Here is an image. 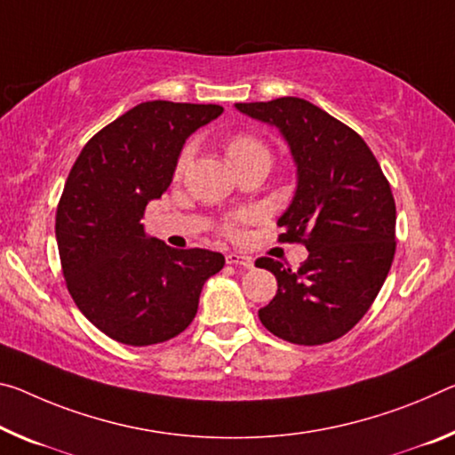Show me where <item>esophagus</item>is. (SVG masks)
I'll list each match as a JSON object with an SVG mask.
<instances>
[{
  "label": "esophagus",
  "mask_w": 455,
  "mask_h": 455,
  "mask_svg": "<svg viewBox=\"0 0 455 455\" xmlns=\"http://www.w3.org/2000/svg\"><path fill=\"white\" fill-rule=\"evenodd\" d=\"M227 263L228 265H239L243 269H253V259L249 255H243V253H228L227 255Z\"/></svg>",
  "instance_id": "1"
}]
</instances>
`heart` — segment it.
Returning <instances> with one entry per match:
<instances>
[{"mask_svg": "<svg viewBox=\"0 0 455 455\" xmlns=\"http://www.w3.org/2000/svg\"><path fill=\"white\" fill-rule=\"evenodd\" d=\"M227 151H228L230 162L239 160V157L255 156V154L269 156V154H267V149H265L263 143L259 141V140H255V137H251V135H239V137H235V140L228 143V149H227ZM190 157H192V148L188 146V148H184L182 154H180L178 172H184V170H186V165L190 164ZM230 230H235V228H230Z\"/></svg>", "mask_w": 455, "mask_h": 455, "instance_id": "1", "label": "heart"}]
</instances>
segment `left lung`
Instances as JSON below:
<instances>
[{"mask_svg":"<svg viewBox=\"0 0 455 455\" xmlns=\"http://www.w3.org/2000/svg\"><path fill=\"white\" fill-rule=\"evenodd\" d=\"M275 127L295 164V190L279 216L281 241H304L298 271L261 257L277 293L259 309L281 340L318 346L355 328L369 312L395 257L396 211L391 186L363 137L306 99L235 103Z\"/></svg>","mask_w":455,"mask_h":455,"instance_id":"left-lung-1","label":"left lung"}]
</instances>
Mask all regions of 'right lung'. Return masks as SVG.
<instances>
[{
    "label": "right lung",
    "instance_id": "obj_1",
    "mask_svg": "<svg viewBox=\"0 0 455 455\" xmlns=\"http://www.w3.org/2000/svg\"><path fill=\"white\" fill-rule=\"evenodd\" d=\"M220 105L148 100L92 137L56 211V243L83 315L129 346L165 342L190 326L202 285L225 267L208 249H172L146 235L143 212L170 188L184 143Z\"/></svg>",
    "mask_w": 455,
    "mask_h": 455
}]
</instances>
